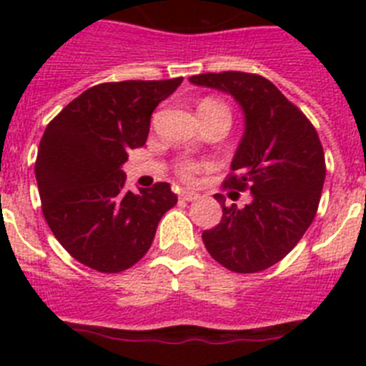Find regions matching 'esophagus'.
<instances>
[{"mask_svg": "<svg viewBox=\"0 0 366 366\" xmlns=\"http://www.w3.org/2000/svg\"><path fill=\"white\" fill-rule=\"evenodd\" d=\"M179 199H181V202H196V199H199V194L189 192V190H183V192L179 194Z\"/></svg>", "mask_w": 366, "mask_h": 366, "instance_id": "esophagus-1", "label": "esophagus"}]
</instances>
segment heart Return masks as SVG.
Returning <instances> with one entry per match:
<instances>
[{
  "label": "heart",
  "instance_id": "obj_1",
  "mask_svg": "<svg viewBox=\"0 0 366 366\" xmlns=\"http://www.w3.org/2000/svg\"><path fill=\"white\" fill-rule=\"evenodd\" d=\"M212 112L229 113V109L227 106L223 104L222 100L207 97V99H203L202 102H199V113H212ZM205 168H209V163H205V161L189 159V157L177 159L176 163H174V172H176V176L179 177L181 181H185V183H194L196 177H198Z\"/></svg>",
  "mask_w": 366,
  "mask_h": 366
}]
</instances>
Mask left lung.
Wrapping results in <instances>:
<instances>
[{"label": "left lung", "mask_w": 366, "mask_h": 366, "mask_svg": "<svg viewBox=\"0 0 366 366\" xmlns=\"http://www.w3.org/2000/svg\"><path fill=\"white\" fill-rule=\"evenodd\" d=\"M190 82L231 93L240 102L245 134L223 189L253 194L244 209L225 205L216 194L223 216L203 231V244L229 271L258 273L282 260L315 218L326 177L321 139L310 119L260 74L203 73Z\"/></svg>", "instance_id": "1"}]
</instances>
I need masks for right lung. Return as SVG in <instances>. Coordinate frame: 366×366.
Returning <instances> with one entry per match:
<instances>
[{
	"mask_svg": "<svg viewBox=\"0 0 366 366\" xmlns=\"http://www.w3.org/2000/svg\"><path fill=\"white\" fill-rule=\"evenodd\" d=\"M183 76L93 86L47 124L36 155L41 212L67 253L100 273L137 264L161 216L177 203L168 183L134 194L121 170L147 143L150 119Z\"/></svg>",
	"mask_w": 366,
	"mask_h": 366,
	"instance_id": "right-lung-1",
	"label": "right lung"
}]
</instances>
